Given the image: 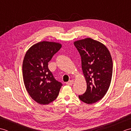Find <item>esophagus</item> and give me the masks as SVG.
<instances>
[{
    "label": "esophagus",
    "instance_id": "obj_1",
    "mask_svg": "<svg viewBox=\"0 0 131 131\" xmlns=\"http://www.w3.org/2000/svg\"><path fill=\"white\" fill-rule=\"evenodd\" d=\"M74 83V80H69V82H66V84L69 85H71Z\"/></svg>",
    "mask_w": 131,
    "mask_h": 131
}]
</instances>
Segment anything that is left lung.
<instances>
[{"label":"left lung","mask_w":131,"mask_h":131,"mask_svg":"<svg viewBox=\"0 0 131 131\" xmlns=\"http://www.w3.org/2000/svg\"><path fill=\"white\" fill-rule=\"evenodd\" d=\"M81 56L82 69L87 90L79 95L82 101L92 104L102 99L110 87L113 75V60L104 44L90 38L75 41Z\"/></svg>","instance_id":"8db88e82"}]
</instances>
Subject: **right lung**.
Returning a JSON list of instances; mask_svg holds the SVG:
<instances>
[{
  "instance_id": "obj_1",
  "label": "right lung",
  "mask_w": 131,
  "mask_h": 131,
  "mask_svg": "<svg viewBox=\"0 0 131 131\" xmlns=\"http://www.w3.org/2000/svg\"><path fill=\"white\" fill-rule=\"evenodd\" d=\"M62 45L53 41H42L27 50L23 63L25 88L30 97L40 105H47L57 98L62 84L54 79L48 65Z\"/></svg>"
}]
</instances>
